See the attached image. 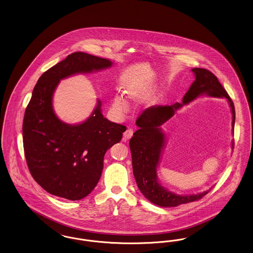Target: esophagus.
I'll list each match as a JSON object with an SVG mask.
<instances>
[{
	"label": "esophagus",
	"instance_id": "obj_1",
	"mask_svg": "<svg viewBox=\"0 0 253 253\" xmlns=\"http://www.w3.org/2000/svg\"><path fill=\"white\" fill-rule=\"evenodd\" d=\"M133 128H127L126 131L124 132V138H125V140H128V139H130L132 137V135H133Z\"/></svg>",
	"mask_w": 253,
	"mask_h": 253
}]
</instances>
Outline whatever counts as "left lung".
Returning a JSON list of instances; mask_svg holds the SVG:
<instances>
[{
	"instance_id": "left-lung-1",
	"label": "left lung",
	"mask_w": 253,
	"mask_h": 253,
	"mask_svg": "<svg viewBox=\"0 0 253 253\" xmlns=\"http://www.w3.org/2000/svg\"><path fill=\"white\" fill-rule=\"evenodd\" d=\"M192 72L196 80L183 96V104L176 102L173 105H156L143 110L136 120L140 127L133 133L129 141L132 167L137 185L143 196L149 201L162 207H176L180 204L194 202L206 196L210 191L198 195L178 196L169 192L157 180V166L165 146V134L160 126L169 120L176 110L200 95L228 99L232 112V130L235 122L234 105L226 89L220 84L217 77L211 72L202 68H194ZM234 142H232V148Z\"/></svg>"
}]
</instances>
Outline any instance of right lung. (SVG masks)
I'll list each match as a JSON object with an SVG mask.
<instances>
[{
  "instance_id": "right-lung-1",
  "label": "right lung",
  "mask_w": 253,
  "mask_h": 253,
  "mask_svg": "<svg viewBox=\"0 0 253 253\" xmlns=\"http://www.w3.org/2000/svg\"><path fill=\"white\" fill-rule=\"evenodd\" d=\"M111 61L76 52L39 78L22 123L23 149L34 179L46 192L69 200L87 197L98 183L104 156L126 127L106 119L101 102L91 116L72 126L54 112L53 93L60 79L111 66Z\"/></svg>"
}]
</instances>
